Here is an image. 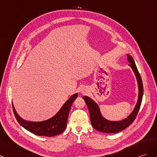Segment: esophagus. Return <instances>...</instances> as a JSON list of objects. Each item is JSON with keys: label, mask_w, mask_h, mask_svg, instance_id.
Here are the masks:
<instances>
[{"label": "esophagus", "mask_w": 157, "mask_h": 157, "mask_svg": "<svg viewBox=\"0 0 157 157\" xmlns=\"http://www.w3.org/2000/svg\"><path fill=\"white\" fill-rule=\"evenodd\" d=\"M83 94H84L86 92H85V90H82V92Z\"/></svg>", "instance_id": "obj_1"}]
</instances>
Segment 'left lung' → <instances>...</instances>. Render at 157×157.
I'll return each instance as SVG.
<instances>
[{"instance_id": "8db88e82", "label": "left lung", "mask_w": 157, "mask_h": 157, "mask_svg": "<svg viewBox=\"0 0 157 157\" xmlns=\"http://www.w3.org/2000/svg\"><path fill=\"white\" fill-rule=\"evenodd\" d=\"M126 56L127 57H128V61L130 62L129 65L132 69L134 74H135L136 77L138 85V91H139L136 105L129 116H128L126 119L119 122L109 121V120L104 118L101 115L99 107H98V105L96 104L95 101L91 100L89 97L85 96H83V100L86 101L87 108H88L92 126L94 128L100 131V132L104 133H116L125 129L134 122L140 108L142 99H143V82H142L140 75L138 71V69L135 63H134L133 58L132 56H129V55H126Z\"/></svg>"}]
</instances>
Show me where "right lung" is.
Here are the masks:
<instances>
[{"instance_id":"1","label":"right lung","mask_w":157,"mask_h":157,"mask_svg":"<svg viewBox=\"0 0 157 157\" xmlns=\"http://www.w3.org/2000/svg\"><path fill=\"white\" fill-rule=\"evenodd\" d=\"M78 97L76 93L71 96L53 117L43 122H29L22 119L13 105L14 116L20 125L29 132L38 136H53L62 133L66 128L67 121L70 108L73 102Z\"/></svg>"}]
</instances>
